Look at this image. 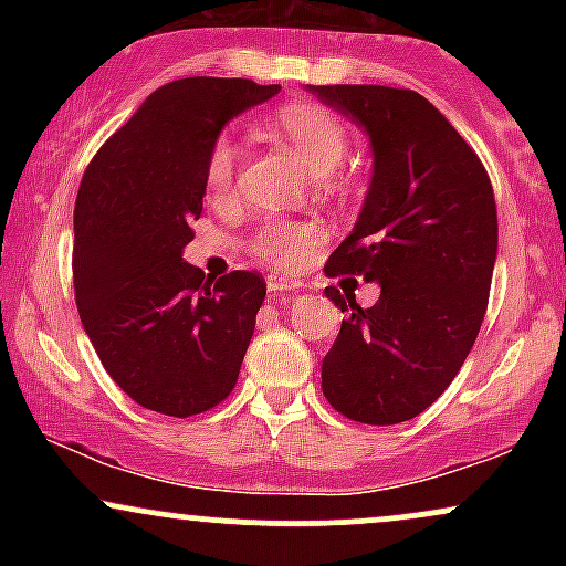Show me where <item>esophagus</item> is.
<instances>
[{"instance_id":"esophagus-1","label":"esophagus","mask_w":566,"mask_h":566,"mask_svg":"<svg viewBox=\"0 0 566 566\" xmlns=\"http://www.w3.org/2000/svg\"><path fill=\"white\" fill-rule=\"evenodd\" d=\"M265 287H269V292H274V295H279V292L297 290L301 287V282H295V279H284V276H269Z\"/></svg>"}]
</instances>
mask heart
<instances>
[{
  "label": "heart",
  "instance_id": "b5f03b06",
  "mask_svg": "<svg viewBox=\"0 0 566 566\" xmlns=\"http://www.w3.org/2000/svg\"><path fill=\"white\" fill-rule=\"evenodd\" d=\"M276 129L287 138L316 175L333 172L348 154V129L319 103L295 101L274 116ZM239 165V148L229 135L212 140L205 159V186L216 199L231 193ZM322 242V229L311 220H265L250 239L252 258L276 271H297L308 263Z\"/></svg>",
  "mask_w": 566,
  "mask_h": 566
}]
</instances>
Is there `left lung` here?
Masks as SVG:
<instances>
[{
	"instance_id": "obj_1",
	"label": "left lung",
	"mask_w": 566,
	"mask_h": 566,
	"mask_svg": "<svg viewBox=\"0 0 566 566\" xmlns=\"http://www.w3.org/2000/svg\"><path fill=\"white\" fill-rule=\"evenodd\" d=\"M365 127L373 180L354 231L324 274L380 284L378 303L324 287L346 319L322 361V391L356 423L394 426L431 407L473 348L497 258L490 175L415 90L308 84Z\"/></svg>"
}]
</instances>
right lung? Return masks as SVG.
<instances>
[{
    "instance_id": "right-lung-1",
    "label": "right lung",
    "mask_w": 566,
    "mask_h": 566,
    "mask_svg": "<svg viewBox=\"0 0 566 566\" xmlns=\"http://www.w3.org/2000/svg\"><path fill=\"white\" fill-rule=\"evenodd\" d=\"M279 84L188 76L159 87L101 146L74 207V292L84 333L140 407L188 418L233 391L265 282L210 279L184 261L201 216L205 159L237 114Z\"/></svg>"
}]
</instances>
